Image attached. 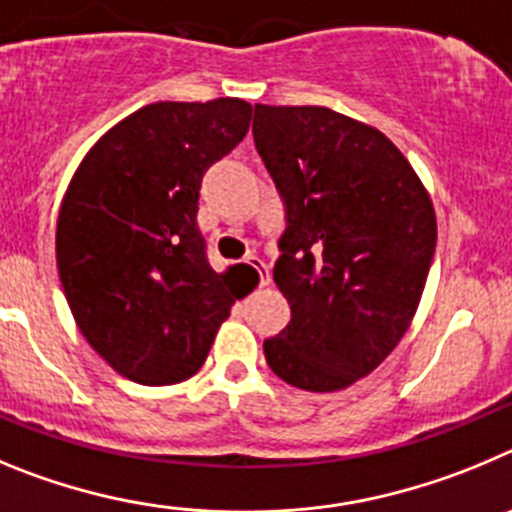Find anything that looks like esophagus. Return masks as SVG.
Wrapping results in <instances>:
<instances>
[{
	"label": "esophagus",
	"instance_id": "1",
	"mask_svg": "<svg viewBox=\"0 0 512 512\" xmlns=\"http://www.w3.org/2000/svg\"><path fill=\"white\" fill-rule=\"evenodd\" d=\"M245 262H247V265H250L252 270H255V273H257V278H260V285H267V283H270V267H267L265 262L260 260V257L252 255V257H247Z\"/></svg>",
	"mask_w": 512,
	"mask_h": 512
}]
</instances>
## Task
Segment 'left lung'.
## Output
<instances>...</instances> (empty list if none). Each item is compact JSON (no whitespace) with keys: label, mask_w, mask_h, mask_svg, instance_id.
<instances>
[{"label":"left lung","mask_w":512,"mask_h":512,"mask_svg":"<svg viewBox=\"0 0 512 512\" xmlns=\"http://www.w3.org/2000/svg\"><path fill=\"white\" fill-rule=\"evenodd\" d=\"M252 137L285 206L273 278L290 321L265 359L293 388L334 393L403 339L434 260V206L388 137L326 107L255 104Z\"/></svg>","instance_id":"left-lung-1"}]
</instances>
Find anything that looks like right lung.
<instances>
[{"label": "right lung", "instance_id": "right-lung-1", "mask_svg": "<svg viewBox=\"0 0 512 512\" xmlns=\"http://www.w3.org/2000/svg\"><path fill=\"white\" fill-rule=\"evenodd\" d=\"M242 99L158 101L101 137L63 199L55 260L86 342L127 380L201 370L237 290L201 234L204 173L250 130Z\"/></svg>", "mask_w": 512, "mask_h": 512}]
</instances>
